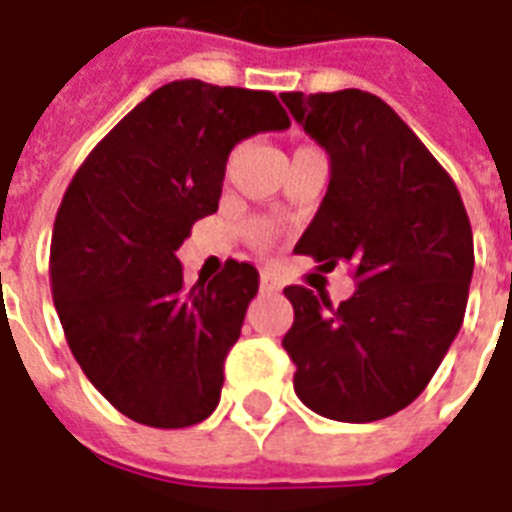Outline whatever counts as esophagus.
Segmentation results:
<instances>
[{"label":"esophagus","mask_w":512,"mask_h":512,"mask_svg":"<svg viewBox=\"0 0 512 512\" xmlns=\"http://www.w3.org/2000/svg\"><path fill=\"white\" fill-rule=\"evenodd\" d=\"M259 286H261V291H280V280L272 278L270 272H261Z\"/></svg>","instance_id":"34e87169"}]
</instances>
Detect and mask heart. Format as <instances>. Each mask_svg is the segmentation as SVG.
<instances>
[{
  "mask_svg": "<svg viewBox=\"0 0 512 512\" xmlns=\"http://www.w3.org/2000/svg\"><path fill=\"white\" fill-rule=\"evenodd\" d=\"M248 237H251V242L256 245V248H267L272 242V229L270 224H253L248 226Z\"/></svg>",
  "mask_w": 512,
  "mask_h": 512,
  "instance_id": "obj_1",
  "label": "heart"
}]
</instances>
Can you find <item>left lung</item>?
I'll return each instance as SVG.
<instances>
[{
	"mask_svg": "<svg viewBox=\"0 0 512 512\" xmlns=\"http://www.w3.org/2000/svg\"><path fill=\"white\" fill-rule=\"evenodd\" d=\"M280 99L329 153L326 197L294 251L326 272L343 261L356 280L337 307L305 286L283 291L294 391L318 416L370 424L424 391L459 334L475 267L470 218L451 175L380 96Z\"/></svg>",
	"mask_w": 512,
	"mask_h": 512,
	"instance_id": "left-lung-1",
	"label": "left lung"
}]
</instances>
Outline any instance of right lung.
I'll use <instances>...</instances> for the list:
<instances>
[{
	"mask_svg": "<svg viewBox=\"0 0 512 512\" xmlns=\"http://www.w3.org/2000/svg\"><path fill=\"white\" fill-rule=\"evenodd\" d=\"M288 126L272 91L175 80L69 183L53 224V305L80 370L137 424L183 429L218 405L259 272L229 259L218 278L186 286L178 248L218 210L234 145Z\"/></svg>",
	"mask_w": 512,
	"mask_h": 512,
	"instance_id": "add662e5",
	"label": "right lung"
}]
</instances>
